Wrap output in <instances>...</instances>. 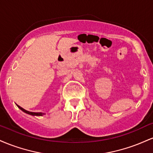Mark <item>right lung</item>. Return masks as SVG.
<instances>
[{"label": "right lung", "instance_id": "right-lung-1", "mask_svg": "<svg viewBox=\"0 0 153 153\" xmlns=\"http://www.w3.org/2000/svg\"><path fill=\"white\" fill-rule=\"evenodd\" d=\"M17 106H18L21 110L25 112L26 114H29V115H31V116H43L44 114H45V113H42V112H31V111H29L25 110L24 108H23L22 107L19 106V105H17Z\"/></svg>", "mask_w": 153, "mask_h": 153}]
</instances>
